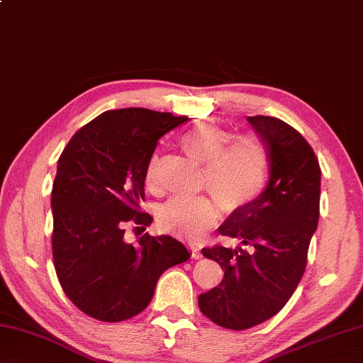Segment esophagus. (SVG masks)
I'll return each instance as SVG.
<instances>
[{
  "mask_svg": "<svg viewBox=\"0 0 363 363\" xmlns=\"http://www.w3.org/2000/svg\"><path fill=\"white\" fill-rule=\"evenodd\" d=\"M191 250H192V258H195V260L202 258V252H200V249H197V247H191Z\"/></svg>",
  "mask_w": 363,
  "mask_h": 363,
  "instance_id": "obj_1",
  "label": "esophagus"
}]
</instances>
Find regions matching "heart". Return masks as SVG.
<instances>
[{
	"instance_id": "heart-1",
	"label": "heart",
	"mask_w": 363,
	"mask_h": 363,
	"mask_svg": "<svg viewBox=\"0 0 363 363\" xmlns=\"http://www.w3.org/2000/svg\"><path fill=\"white\" fill-rule=\"evenodd\" d=\"M181 148L197 164H203V184L226 211H235L255 200L268 179V153L254 134L234 135L210 121H200L181 137ZM158 157L145 168V186L158 191ZM218 203L210 197L169 200L160 206L161 229L197 240L218 220Z\"/></svg>"
}]
</instances>
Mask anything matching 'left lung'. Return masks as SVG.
I'll list each match as a JSON object with an SVG mask.
<instances>
[{
    "instance_id": "1",
    "label": "left lung",
    "mask_w": 363,
    "mask_h": 363,
    "mask_svg": "<svg viewBox=\"0 0 363 363\" xmlns=\"http://www.w3.org/2000/svg\"><path fill=\"white\" fill-rule=\"evenodd\" d=\"M247 121L267 147L268 184L218 229L244 247L202 249L203 257L224 269V278L199 296L205 316L235 331L269 320L294 294L320 216L321 169L308 142L278 118Z\"/></svg>"
}]
</instances>
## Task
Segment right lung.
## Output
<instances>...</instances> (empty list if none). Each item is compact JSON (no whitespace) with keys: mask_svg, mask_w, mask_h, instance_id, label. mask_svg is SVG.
<instances>
[{"mask_svg":"<svg viewBox=\"0 0 363 363\" xmlns=\"http://www.w3.org/2000/svg\"><path fill=\"white\" fill-rule=\"evenodd\" d=\"M186 121L147 108L111 109L80 128L57 160L55 269L66 296L91 318L114 323L139 315L160 276L191 258L171 235L124 240L129 221L152 223L140 210L145 168L161 137Z\"/></svg>","mask_w":363,"mask_h":363,"instance_id":"1","label":"right lung"}]
</instances>
